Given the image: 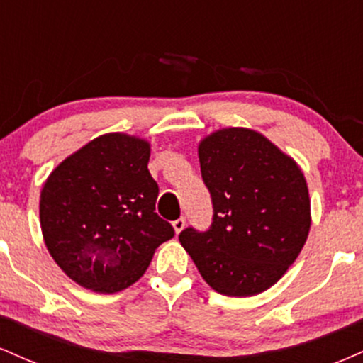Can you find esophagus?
<instances>
[{"instance_id": "1", "label": "esophagus", "mask_w": 363, "mask_h": 363, "mask_svg": "<svg viewBox=\"0 0 363 363\" xmlns=\"http://www.w3.org/2000/svg\"><path fill=\"white\" fill-rule=\"evenodd\" d=\"M172 225H174V230H176V234H181L182 228L186 227V218H184V216H181V218H177Z\"/></svg>"}]
</instances>
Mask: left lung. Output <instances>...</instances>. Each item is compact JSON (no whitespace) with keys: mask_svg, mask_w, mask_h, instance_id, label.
<instances>
[{"mask_svg":"<svg viewBox=\"0 0 363 363\" xmlns=\"http://www.w3.org/2000/svg\"><path fill=\"white\" fill-rule=\"evenodd\" d=\"M198 155L213 218L206 232L187 227L179 240L218 294H261L294 264L309 235L306 177L252 129H218L199 143Z\"/></svg>","mask_w":363,"mask_h":363,"instance_id":"obj_1","label":"left lung"}]
</instances>
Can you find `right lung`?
Listing matches in <instances>:
<instances>
[{
  "label": "right lung",
  "mask_w": 363,
  "mask_h": 363,
  "mask_svg": "<svg viewBox=\"0 0 363 363\" xmlns=\"http://www.w3.org/2000/svg\"><path fill=\"white\" fill-rule=\"evenodd\" d=\"M150 143L123 133L62 160L40 193V228L57 266L85 289L114 294L147 272L172 225L155 213Z\"/></svg>",
  "instance_id": "right-lung-1"
}]
</instances>
